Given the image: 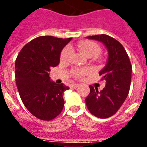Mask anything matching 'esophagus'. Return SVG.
Masks as SVG:
<instances>
[{"instance_id":"esophagus-1","label":"esophagus","mask_w":147,"mask_h":147,"mask_svg":"<svg viewBox=\"0 0 147 147\" xmlns=\"http://www.w3.org/2000/svg\"><path fill=\"white\" fill-rule=\"evenodd\" d=\"M79 86H80V85H79V84H72L71 86V88H74V89H76V88H77Z\"/></svg>"}]
</instances>
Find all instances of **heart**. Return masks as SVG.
Segmentation results:
<instances>
[{"instance_id":"heart-1","label":"heart","mask_w":147,"mask_h":147,"mask_svg":"<svg viewBox=\"0 0 147 147\" xmlns=\"http://www.w3.org/2000/svg\"><path fill=\"white\" fill-rule=\"evenodd\" d=\"M77 47L88 57L96 58V56L99 54L100 51H101V49L98 44L90 41V40H85V41L80 42L77 44ZM72 54L73 50L71 46H67L62 51L60 57L61 60L64 61V62L68 61ZM88 72H89V69L88 68H77V69L74 70L73 74L75 77L81 78Z\"/></svg>"}]
</instances>
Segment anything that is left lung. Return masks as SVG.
Returning <instances> with one entry per match:
<instances>
[{
  "mask_svg": "<svg viewBox=\"0 0 147 147\" xmlns=\"http://www.w3.org/2000/svg\"><path fill=\"white\" fill-rule=\"evenodd\" d=\"M87 39L97 40L104 44L107 50V60L99 71L105 82L102 90L90 85V93L85 103L90 113L100 119L113 115L127 98L129 91L132 65L123 45L107 34L89 36Z\"/></svg>",
  "mask_w": 147,
  "mask_h": 147,
  "instance_id": "left-lung-1",
  "label": "left lung"
}]
</instances>
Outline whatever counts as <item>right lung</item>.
<instances>
[{"label": "right lung", "mask_w": 147, "mask_h": 147, "mask_svg": "<svg viewBox=\"0 0 147 147\" xmlns=\"http://www.w3.org/2000/svg\"><path fill=\"white\" fill-rule=\"evenodd\" d=\"M71 40L41 36L26 44L17 57L18 92L23 105L37 119L52 120L63 109V94L69 87L51 81L49 72L59 65L61 51Z\"/></svg>", "instance_id": "1"}]
</instances>
